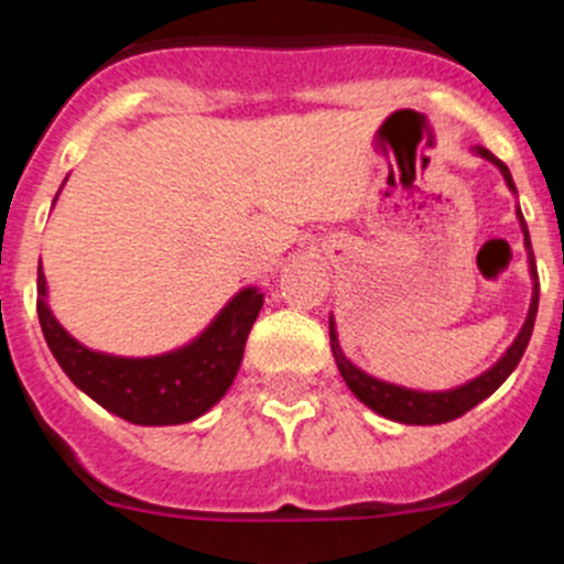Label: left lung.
<instances>
[{"label":"left lung","mask_w":564,"mask_h":564,"mask_svg":"<svg viewBox=\"0 0 564 564\" xmlns=\"http://www.w3.org/2000/svg\"><path fill=\"white\" fill-rule=\"evenodd\" d=\"M473 152H478L481 158H487L489 163H496L498 170H501L503 181L512 192L514 188L512 175H509L507 163L498 161L496 155L484 147H476ZM518 219H520V230H523V245L529 250V272H531V281H534V289H531V306L529 314H525V323L520 328V334L514 336V341L509 345L507 354L496 361V365L489 367L487 372H481L478 378L473 381L462 383L456 389H445V392H420V389H406V387H398V383H387V381H378V378L367 376L365 370L354 365V361H347V356L341 354L339 339H336V328H334V317H330V350H334V359L336 367H339L341 378L345 383L350 387V392L359 398L365 406H370L372 412H378L381 417L387 420H398V423H406V425H440V423H448V420L462 417L465 412H470L473 406L489 398V394L496 392L512 370L518 367V361L523 359L525 354V345L531 339V330H534V317H536V303H540V283H536V264H534V252H531V239H529V228H525V219L518 208Z\"/></svg>","instance_id":"8db88e82"}]
</instances>
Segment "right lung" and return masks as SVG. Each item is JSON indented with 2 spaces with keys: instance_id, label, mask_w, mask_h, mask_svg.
<instances>
[{
  "instance_id": "right-lung-1",
  "label": "right lung",
  "mask_w": 564,
  "mask_h": 564,
  "mask_svg": "<svg viewBox=\"0 0 564 564\" xmlns=\"http://www.w3.org/2000/svg\"><path fill=\"white\" fill-rule=\"evenodd\" d=\"M57 199V197H55ZM39 319L52 356L77 389L116 417L135 425L192 423L223 401L239 372L245 341L264 306V294L247 286L188 345L147 359L97 354L80 345L52 314L39 264Z\"/></svg>"
}]
</instances>
